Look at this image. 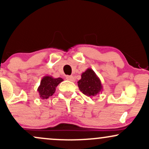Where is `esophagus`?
Here are the masks:
<instances>
[{
	"label": "esophagus",
	"mask_w": 149,
	"mask_h": 149,
	"mask_svg": "<svg viewBox=\"0 0 149 149\" xmlns=\"http://www.w3.org/2000/svg\"><path fill=\"white\" fill-rule=\"evenodd\" d=\"M66 78L68 80H70V81H71V82H74L75 81V78L73 76H67L66 77Z\"/></svg>",
	"instance_id": "34e87169"
}]
</instances>
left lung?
<instances>
[{"label": "left lung", "mask_w": 149, "mask_h": 149, "mask_svg": "<svg viewBox=\"0 0 149 149\" xmlns=\"http://www.w3.org/2000/svg\"><path fill=\"white\" fill-rule=\"evenodd\" d=\"M79 90L88 97H95L103 90L101 80L95 71L88 68L81 74V79L78 80Z\"/></svg>", "instance_id": "1"}]
</instances>
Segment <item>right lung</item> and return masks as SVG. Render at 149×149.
I'll list each match as a JSON object with an SVG mask.
<instances>
[{
  "mask_svg": "<svg viewBox=\"0 0 149 149\" xmlns=\"http://www.w3.org/2000/svg\"><path fill=\"white\" fill-rule=\"evenodd\" d=\"M62 81L63 79L61 78H54L51 76H44L37 90L40 98L42 100H47L49 97L52 96L55 92L57 86Z\"/></svg>",
  "mask_w": 149,
  "mask_h": 149,
  "instance_id": "1",
  "label": "right lung"
}]
</instances>
